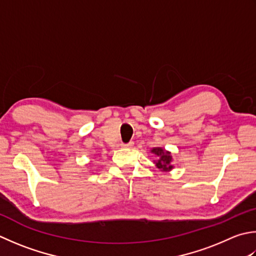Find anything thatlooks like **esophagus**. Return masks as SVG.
<instances>
[{"instance_id":"34e87169","label":"esophagus","mask_w":256,"mask_h":256,"mask_svg":"<svg viewBox=\"0 0 256 256\" xmlns=\"http://www.w3.org/2000/svg\"><path fill=\"white\" fill-rule=\"evenodd\" d=\"M133 145H134V143L131 141V142H128V143H126V144H121V146L122 148H132L133 146Z\"/></svg>"}]
</instances>
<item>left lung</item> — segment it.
<instances>
[{"label":"left lung","mask_w":256,"mask_h":256,"mask_svg":"<svg viewBox=\"0 0 256 256\" xmlns=\"http://www.w3.org/2000/svg\"><path fill=\"white\" fill-rule=\"evenodd\" d=\"M151 153L155 155V160H154V164L160 171L162 172H171L174 168L173 165V156L170 151H166V150L163 148H151Z\"/></svg>","instance_id":"obj_1"}]
</instances>
